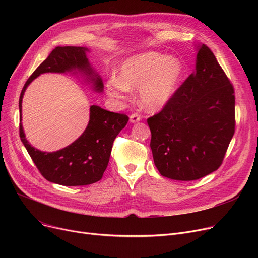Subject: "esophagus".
I'll return each instance as SVG.
<instances>
[{
	"mask_svg": "<svg viewBox=\"0 0 258 258\" xmlns=\"http://www.w3.org/2000/svg\"><path fill=\"white\" fill-rule=\"evenodd\" d=\"M141 120V116L138 114H132L130 116V121L131 123H136V122H139Z\"/></svg>",
	"mask_w": 258,
	"mask_h": 258,
	"instance_id": "esophagus-1",
	"label": "esophagus"
}]
</instances>
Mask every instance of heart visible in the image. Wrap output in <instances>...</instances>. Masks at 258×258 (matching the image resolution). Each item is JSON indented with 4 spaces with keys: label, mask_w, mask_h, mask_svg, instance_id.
I'll return each instance as SVG.
<instances>
[{
    "label": "heart",
    "mask_w": 258,
    "mask_h": 258,
    "mask_svg": "<svg viewBox=\"0 0 258 258\" xmlns=\"http://www.w3.org/2000/svg\"><path fill=\"white\" fill-rule=\"evenodd\" d=\"M184 66L175 56L146 52L125 59L119 68L118 78L107 81L111 96L123 99L130 90L139 89V103L146 111L163 108L177 93Z\"/></svg>",
    "instance_id": "1"
}]
</instances>
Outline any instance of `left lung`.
I'll return each instance as SVG.
<instances>
[{
  "instance_id": "1",
  "label": "left lung",
  "mask_w": 258,
  "mask_h": 258,
  "mask_svg": "<svg viewBox=\"0 0 258 258\" xmlns=\"http://www.w3.org/2000/svg\"><path fill=\"white\" fill-rule=\"evenodd\" d=\"M197 50L196 71L159 114L148 118L151 148L159 172L194 181L218 169L234 135V90L204 44Z\"/></svg>"
}]
</instances>
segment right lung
Masks as SVG:
<instances>
[{"mask_svg": "<svg viewBox=\"0 0 258 258\" xmlns=\"http://www.w3.org/2000/svg\"><path fill=\"white\" fill-rule=\"evenodd\" d=\"M86 47H56L32 73L22 90L20 107V137L34 164L49 182L63 186H84L99 181L110 160L113 142L126 125L124 114L108 112L98 105L90 106L89 123L80 136L59 151L42 152L26 139L22 125V101L25 91L44 73H69L96 93L103 92V81L89 61Z\"/></svg>", "mask_w": 258, "mask_h": 258, "instance_id": "add662e5", "label": "right lung"}]
</instances>
